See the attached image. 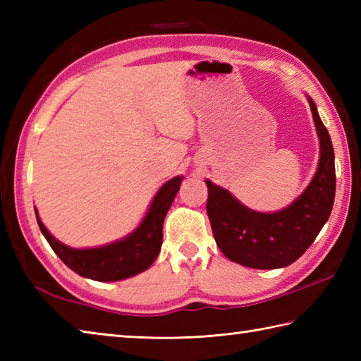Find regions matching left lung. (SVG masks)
<instances>
[{"instance_id": "1", "label": "left lung", "mask_w": 361, "mask_h": 361, "mask_svg": "<svg viewBox=\"0 0 361 361\" xmlns=\"http://www.w3.org/2000/svg\"><path fill=\"white\" fill-rule=\"evenodd\" d=\"M321 144L315 178L288 208L262 214L245 208L235 198L209 180L206 211L214 239L224 255L243 267L271 270L293 264L301 257L332 212L335 200L334 145L327 128L309 99Z\"/></svg>"}]
</instances>
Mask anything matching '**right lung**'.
I'll use <instances>...</instances> for the list:
<instances>
[{"label": "right lung", "mask_w": 361, "mask_h": 361, "mask_svg": "<svg viewBox=\"0 0 361 361\" xmlns=\"http://www.w3.org/2000/svg\"><path fill=\"white\" fill-rule=\"evenodd\" d=\"M181 176H175L171 181L158 190L153 198L147 216L142 220L140 228L127 239L114 242L101 248L91 250H74L60 243L48 233V229L38 219L40 231L56 251V255L62 259V262L70 267L73 271L101 282L121 281L135 276L155 262L163 243V221L166 214L171 208L176 192L180 190Z\"/></svg>", "instance_id": "add662e5"}]
</instances>
